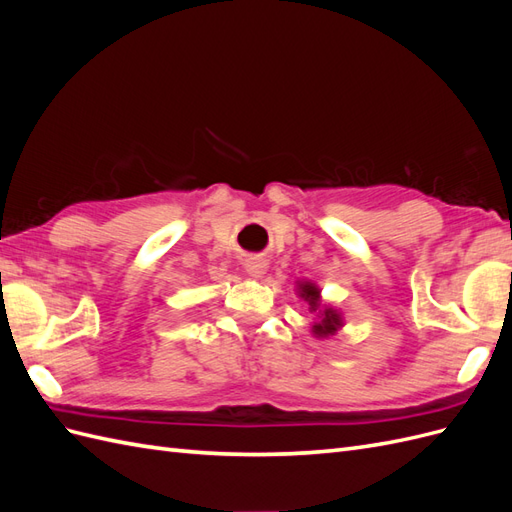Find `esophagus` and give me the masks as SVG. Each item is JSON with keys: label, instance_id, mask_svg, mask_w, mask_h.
Here are the masks:
<instances>
[{"label": "esophagus", "instance_id": "34e87169", "mask_svg": "<svg viewBox=\"0 0 512 512\" xmlns=\"http://www.w3.org/2000/svg\"><path fill=\"white\" fill-rule=\"evenodd\" d=\"M245 269H247V273H250L252 277H260L262 273L267 271V262L262 260V258H250L245 262Z\"/></svg>", "mask_w": 512, "mask_h": 512}]
</instances>
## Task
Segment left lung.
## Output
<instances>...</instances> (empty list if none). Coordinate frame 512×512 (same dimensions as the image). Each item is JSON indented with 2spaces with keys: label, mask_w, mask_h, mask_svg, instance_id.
Listing matches in <instances>:
<instances>
[{
  "label": "left lung",
  "mask_w": 512,
  "mask_h": 512,
  "mask_svg": "<svg viewBox=\"0 0 512 512\" xmlns=\"http://www.w3.org/2000/svg\"><path fill=\"white\" fill-rule=\"evenodd\" d=\"M301 294L305 297V301H309V309L316 312L320 301H318V288L312 284H303L301 286ZM339 327V316L333 312V309H324V318L320 324H316V333L318 335H327L333 333Z\"/></svg>",
  "instance_id": "1"
}]
</instances>
